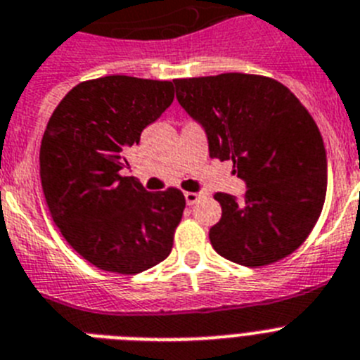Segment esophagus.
Returning a JSON list of instances; mask_svg holds the SVG:
<instances>
[{
  "label": "esophagus",
  "instance_id": "esophagus-1",
  "mask_svg": "<svg viewBox=\"0 0 360 360\" xmlns=\"http://www.w3.org/2000/svg\"><path fill=\"white\" fill-rule=\"evenodd\" d=\"M201 198H202L201 192H186V193H184V199H186V202H188V205H195V202H198Z\"/></svg>",
  "mask_w": 360,
  "mask_h": 360
}]
</instances>
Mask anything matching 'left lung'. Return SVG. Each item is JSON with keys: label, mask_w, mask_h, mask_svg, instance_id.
I'll list each match as a JSON object with an SVG mask.
<instances>
[{"label": "left lung", "mask_w": 360, "mask_h": 360, "mask_svg": "<svg viewBox=\"0 0 360 360\" xmlns=\"http://www.w3.org/2000/svg\"><path fill=\"white\" fill-rule=\"evenodd\" d=\"M176 98L202 127L210 158L232 159L243 201L215 193L223 217L210 228L219 255L264 266L310 236L326 198L328 161L310 112L279 81L254 74L174 79Z\"/></svg>", "instance_id": "1"}]
</instances>
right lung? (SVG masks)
<instances>
[{
    "instance_id": "1",
    "label": "right lung",
    "mask_w": 360,
    "mask_h": 360,
    "mask_svg": "<svg viewBox=\"0 0 360 360\" xmlns=\"http://www.w3.org/2000/svg\"><path fill=\"white\" fill-rule=\"evenodd\" d=\"M172 101L170 81L106 76L74 86L46 124L39 176L49 212L68 245L101 270L141 274L172 252L184 195L146 192L121 176L124 152Z\"/></svg>"
}]
</instances>
